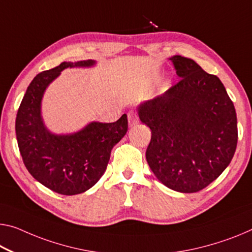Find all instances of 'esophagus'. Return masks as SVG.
<instances>
[{"label":"esophagus","instance_id":"esophagus-1","mask_svg":"<svg viewBox=\"0 0 252 252\" xmlns=\"http://www.w3.org/2000/svg\"><path fill=\"white\" fill-rule=\"evenodd\" d=\"M127 117H128V124H129V126H134V125H136V124L138 123L137 115H136V113H135V111H133V110H130L129 113L127 114Z\"/></svg>","mask_w":252,"mask_h":252}]
</instances>
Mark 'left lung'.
Segmentation results:
<instances>
[{
    "label": "left lung",
    "instance_id": "obj_1",
    "mask_svg": "<svg viewBox=\"0 0 252 252\" xmlns=\"http://www.w3.org/2000/svg\"><path fill=\"white\" fill-rule=\"evenodd\" d=\"M170 60L179 82L138 107L152 134L146 161L168 188L197 192L230 164L238 143L237 114L218 76L190 59Z\"/></svg>",
    "mask_w": 252,
    "mask_h": 252
}]
</instances>
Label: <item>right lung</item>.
Here are the masks:
<instances>
[{
  "label": "right lung",
  "mask_w": 252,
  "mask_h": 252,
  "mask_svg": "<svg viewBox=\"0 0 252 252\" xmlns=\"http://www.w3.org/2000/svg\"><path fill=\"white\" fill-rule=\"evenodd\" d=\"M94 61L63 62L34 76L19 107L15 134L23 163L34 179L61 195H77L94 186L106 171L111 149L125 136L128 123H91L72 135H54L40 116L42 94L66 67L91 66Z\"/></svg>",
  "instance_id": "right-lung-1"
}]
</instances>
